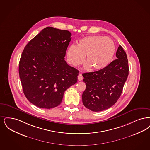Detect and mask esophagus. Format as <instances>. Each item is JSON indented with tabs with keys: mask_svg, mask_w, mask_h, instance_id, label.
Instances as JSON below:
<instances>
[{
	"mask_svg": "<svg viewBox=\"0 0 150 150\" xmlns=\"http://www.w3.org/2000/svg\"><path fill=\"white\" fill-rule=\"evenodd\" d=\"M78 79L79 81H81L83 79V76H82V75L81 74H79V75H78Z\"/></svg>",
	"mask_w": 150,
	"mask_h": 150,
	"instance_id": "34e87169",
	"label": "esophagus"
}]
</instances>
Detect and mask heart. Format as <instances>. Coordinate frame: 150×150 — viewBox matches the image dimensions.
Returning <instances> with one entry per match:
<instances>
[{"instance_id": "1", "label": "heart", "mask_w": 150, "mask_h": 150, "mask_svg": "<svg viewBox=\"0 0 150 150\" xmlns=\"http://www.w3.org/2000/svg\"><path fill=\"white\" fill-rule=\"evenodd\" d=\"M115 51L114 43L111 39L103 36H87L80 39L78 45H72L67 51L68 61L74 66H78L85 60L86 67L100 70L110 64Z\"/></svg>"}]
</instances>
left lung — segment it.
Instances as JSON below:
<instances>
[{
  "label": "left lung",
  "mask_w": 150,
  "mask_h": 150,
  "mask_svg": "<svg viewBox=\"0 0 150 150\" xmlns=\"http://www.w3.org/2000/svg\"><path fill=\"white\" fill-rule=\"evenodd\" d=\"M117 59L105 68L95 72L83 74L86 89L82 95L83 103L93 112H100L113 106L122 94L129 71L127 54L120 45Z\"/></svg>",
  "instance_id": "obj_1"
}]
</instances>
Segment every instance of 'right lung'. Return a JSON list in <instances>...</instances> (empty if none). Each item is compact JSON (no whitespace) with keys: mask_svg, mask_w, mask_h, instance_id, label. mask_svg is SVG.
<instances>
[{"mask_svg":"<svg viewBox=\"0 0 150 150\" xmlns=\"http://www.w3.org/2000/svg\"><path fill=\"white\" fill-rule=\"evenodd\" d=\"M71 36L69 30L47 27L32 38L22 52L19 74L23 93L39 108L57 107L65 90L77 83L79 71L65 60Z\"/></svg>","mask_w":150,"mask_h":150,"instance_id":"add662e5","label":"right lung"}]
</instances>
